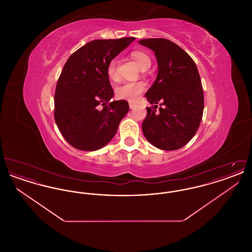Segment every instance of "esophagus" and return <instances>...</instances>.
<instances>
[{
	"label": "esophagus",
	"instance_id": "esophagus-1",
	"mask_svg": "<svg viewBox=\"0 0 252 252\" xmlns=\"http://www.w3.org/2000/svg\"><path fill=\"white\" fill-rule=\"evenodd\" d=\"M135 107H136V104H134V103H131V102H130V103H129V108H135Z\"/></svg>",
	"mask_w": 252,
	"mask_h": 252
}]
</instances>
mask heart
Wrapping results in <instances>:
<instances>
[{
    "label": "heart",
    "mask_w": 252,
    "mask_h": 252,
    "mask_svg": "<svg viewBox=\"0 0 252 252\" xmlns=\"http://www.w3.org/2000/svg\"><path fill=\"white\" fill-rule=\"evenodd\" d=\"M132 58L135 60L140 67V69H144L151 65V60L147 54L141 51H136L132 53ZM108 77L112 81H116L118 79V72H117V63L115 60H111L108 65ZM145 85L143 82H127L125 84L120 85L116 89V96L120 99L128 100L131 102H135L139 99L141 94L144 91Z\"/></svg>",
    "instance_id": "obj_1"
}]
</instances>
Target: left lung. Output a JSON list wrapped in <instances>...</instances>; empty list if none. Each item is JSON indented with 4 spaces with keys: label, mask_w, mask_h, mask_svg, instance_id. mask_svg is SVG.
<instances>
[{
    "label": "left lung",
    "mask_w": 252,
    "mask_h": 252,
    "mask_svg": "<svg viewBox=\"0 0 252 252\" xmlns=\"http://www.w3.org/2000/svg\"><path fill=\"white\" fill-rule=\"evenodd\" d=\"M139 43L156 56V80L146 92L150 104L142 125L146 140L161 150H177L194 136L201 123L203 89L196 65L179 45L166 38H144Z\"/></svg>",
    "instance_id": "1"
}]
</instances>
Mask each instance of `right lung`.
<instances>
[{"instance_id": "add662e5", "label": "right lung", "mask_w": 252, "mask_h": 252, "mask_svg": "<svg viewBox=\"0 0 252 252\" xmlns=\"http://www.w3.org/2000/svg\"><path fill=\"white\" fill-rule=\"evenodd\" d=\"M133 40L132 36L92 40L65 63L56 87L55 120L64 139L74 148L95 151L104 147L128 112L126 101L109 102L114 92L107 69Z\"/></svg>"}]
</instances>
